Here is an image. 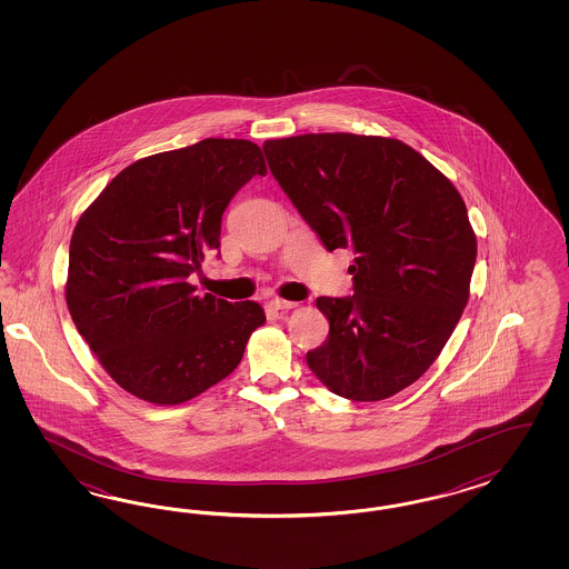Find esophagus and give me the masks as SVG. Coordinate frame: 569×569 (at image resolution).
Instances as JSON below:
<instances>
[{"mask_svg": "<svg viewBox=\"0 0 569 569\" xmlns=\"http://www.w3.org/2000/svg\"><path fill=\"white\" fill-rule=\"evenodd\" d=\"M298 302H292V300H281V298H273L271 300V309L276 310H290L296 307Z\"/></svg>", "mask_w": 569, "mask_h": 569, "instance_id": "obj_1", "label": "esophagus"}]
</instances>
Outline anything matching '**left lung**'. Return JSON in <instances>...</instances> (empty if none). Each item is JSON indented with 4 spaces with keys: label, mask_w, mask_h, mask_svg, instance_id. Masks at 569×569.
Here are the masks:
<instances>
[{
    "label": "left lung",
    "mask_w": 569,
    "mask_h": 569,
    "mask_svg": "<svg viewBox=\"0 0 569 569\" xmlns=\"http://www.w3.org/2000/svg\"><path fill=\"white\" fill-rule=\"evenodd\" d=\"M269 169L329 252L350 248L352 296L317 298L328 340L310 371L338 397L383 400L421 378L457 328L476 264L466 202L398 139H269Z\"/></svg>",
    "instance_id": "left-lung-1"
}]
</instances>
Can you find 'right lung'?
Listing matches in <instances>:
<instances>
[{
    "label": "right lung",
    "mask_w": 569,
    "mask_h": 569,
    "mask_svg": "<svg viewBox=\"0 0 569 569\" xmlns=\"http://www.w3.org/2000/svg\"><path fill=\"white\" fill-rule=\"evenodd\" d=\"M267 174L248 139H202L141 158L81 214L69 250L67 305L121 388L179 405L227 378L264 323L257 302L198 296L190 277L221 257L231 198Z\"/></svg>",
    "instance_id": "add662e5"
}]
</instances>
